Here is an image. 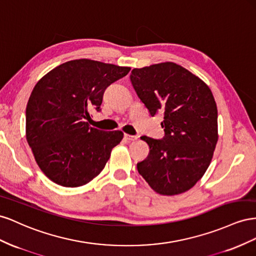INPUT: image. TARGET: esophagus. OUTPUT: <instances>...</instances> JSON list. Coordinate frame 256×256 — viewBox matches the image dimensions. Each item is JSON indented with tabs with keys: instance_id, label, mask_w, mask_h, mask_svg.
Here are the masks:
<instances>
[{
	"instance_id": "1",
	"label": "esophagus",
	"mask_w": 256,
	"mask_h": 256,
	"mask_svg": "<svg viewBox=\"0 0 256 256\" xmlns=\"http://www.w3.org/2000/svg\"><path fill=\"white\" fill-rule=\"evenodd\" d=\"M124 137L126 138V140L128 142H134V140H138V135H130V134H124Z\"/></svg>"
}]
</instances>
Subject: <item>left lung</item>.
<instances>
[{
    "label": "left lung",
    "instance_id": "left-lung-1",
    "mask_svg": "<svg viewBox=\"0 0 256 256\" xmlns=\"http://www.w3.org/2000/svg\"><path fill=\"white\" fill-rule=\"evenodd\" d=\"M130 78L150 114H164L162 140L142 137L150 153L137 170L158 194L184 193L204 176L214 156L218 109L212 93L200 78L172 62L134 68Z\"/></svg>",
    "mask_w": 256,
    "mask_h": 256
}]
</instances>
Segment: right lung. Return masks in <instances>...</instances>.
Masks as SVG:
<instances>
[{
	"label": "right lung",
	"mask_w": 256,
	"mask_h": 256,
	"mask_svg": "<svg viewBox=\"0 0 256 256\" xmlns=\"http://www.w3.org/2000/svg\"><path fill=\"white\" fill-rule=\"evenodd\" d=\"M130 68L80 59L65 62L36 84L26 110V140L42 172L62 186L86 184L103 170L121 130L91 128L107 86Z\"/></svg>",
	"instance_id": "add662e5"
}]
</instances>
